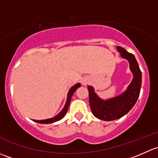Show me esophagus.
I'll use <instances>...</instances> for the list:
<instances>
[{
  "label": "esophagus",
  "mask_w": 158,
  "mask_h": 158,
  "mask_svg": "<svg viewBox=\"0 0 158 158\" xmlns=\"http://www.w3.org/2000/svg\"><path fill=\"white\" fill-rule=\"evenodd\" d=\"M81 82H82L83 84H87V80H82V81H81Z\"/></svg>",
  "instance_id": "1"
}]
</instances>
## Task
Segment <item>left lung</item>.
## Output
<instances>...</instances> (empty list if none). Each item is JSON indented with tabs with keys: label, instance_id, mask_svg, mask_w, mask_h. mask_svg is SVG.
Masks as SVG:
<instances>
[{
	"label": "left lung",
	"instance_id": "1",
	"mask_svg": "<svg viewBox=\"0 0 158 158\" xmlns=\"http://www.w3.org/2000/svg\"><path fill=\"white\" fill-rule=\"evenodd\" d=\"M117 49L123 58L129 61L130 69L134 76L127 90L118 97L105 101L97 97L93 87H87L91 112L94 116L104 121L118 119L128 113L135 104L141 90V71L134 55L128 52L121 46H117Z\"/></svg>",
	"mask_w": 158,
	"mask_h": 158
}]
</instances>
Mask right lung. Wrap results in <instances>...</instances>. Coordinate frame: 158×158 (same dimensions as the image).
I'll use <instances>...</instances> for the list:
<instances>
[{"label": "right lung", "mask_w": 158, "mask_h": 158, "mask_svg": "<svg viewBox=\"0 0 158 158\" xmlns=\"http://www.w3.org/2000/svg\"><path fill=\"white\" fill-rule=\"evenodd\" d=\"M80 87H81V84H77L74 86H73V87L70 89L69 92H68V94L67 101H66L65 106H64V107L63 108V110H61V113H59V114L57 115L56 116L54 117V118H48V119H44V120H33V121H35V123H40V124H50V123H55V122L61 120V118L65 115L66 113H67L68 106H69L70 102H71V97H72V95L74 94V93L75 92V90Z\"/></svg>", "instance_id": "obj_1"}]
</instances>
